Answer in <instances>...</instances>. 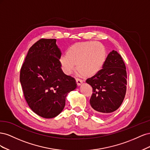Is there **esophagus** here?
<instances>
[{
    "mask_svg": "<svg viewBox=\"0 0 150 150\" xmlns=\"http://www.w3.org/2000/svg\"><path fill=\"white\" fill-rule=\"evenodd\" d=\"M76 81L77 85H78V86H80V85H81V84L83 83V81L78 79V78H76Z\"/></svg>",
    "mask_w": 150,
    "mask_h": 150,
    "instance_id": "obj_1",
    "label": "esophagus"
}]
</instances>
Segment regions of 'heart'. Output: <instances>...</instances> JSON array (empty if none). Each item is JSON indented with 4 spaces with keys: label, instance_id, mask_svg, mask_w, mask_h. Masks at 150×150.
Listing matches in <instances>:
<instances>
[{
    "label": "heart",
    "instance_id": "1",
    "mask_svg": "<svg viewBox=\"0 0 150 150\" xmlns=\"http://www.w3.org/2000/svg\"><path fill=\"white\" fill-rule=\"evenodd\" d=\"M106 59V51L103 44L88 41L72 45L59 61L66 74H71L76 65V70L81 76L89 78L101 71Z\"/></svg>",
    "mask_w": 150,
    "mask_h": 150
}]
</instances>
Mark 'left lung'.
Listing matches in <instances>:
<instances>
[{
    "label": "left lung",
    "instance_id": "8db88e82",
    "mask_svg": "<svg viewBox=\"0 0 150 150\" xmlns=\"http://www.w3.org/2000/svg\"><path fill=\"white\" fill-rule=\"evenodd\" d=\"M127 74L123 60L113 50L98 74L86 82L93 88L90 104L97 112H114L121 105L126 91Z\"/></svg>",
    "mask_w": 150,
    "mask_h": 150
}]
</instances>
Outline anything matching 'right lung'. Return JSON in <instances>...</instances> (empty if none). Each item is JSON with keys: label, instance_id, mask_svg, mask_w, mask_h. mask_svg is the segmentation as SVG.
<instances>
[{"label": "right lung", "instance_id": "obj_1", "mask_svg": "<svg viewBox=\"0 0 150 150\" xmlns=\"http://www.w3.org/2000/svg\"><path fill=\"white\" fill-rule=\"evenodd\" d=\"M61 52L55 39H41L29 49L20 72L25 100L35 114L44 118L59 115L67 94L77 88L76 80L63 72Z\"/></svg>", "mask_w": 150, "mask_h": 150}]
</instances>
